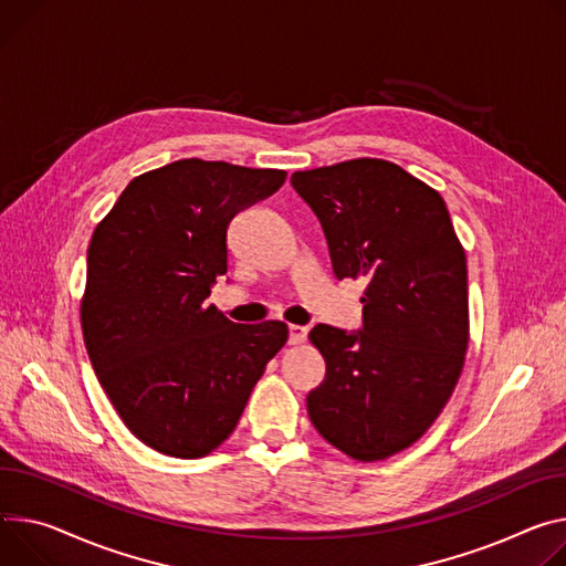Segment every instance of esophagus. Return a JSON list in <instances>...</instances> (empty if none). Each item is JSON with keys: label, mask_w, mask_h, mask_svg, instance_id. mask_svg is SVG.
I'll list each match as a JSON object with an SVG mask.
<instances>
[{"label": "esophagus", "mask_w": 566, "mask_h": 566, "mask_svg": "<svg viewBox=\"0 0 566 566\" xmlns=\"http://www.w3.org/2000/svg\"><path fill=\"white\" fill-rule=\"evenodd\" d=\"M306 334H310V327H304V325H291V327H289V343H291V345H300V343L306 340Z\"/></svg>", "instance_id": "34e87169"}]
</instances>
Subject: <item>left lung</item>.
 Wrapping results in <instances>:
<instances>
[{
  "label": "left lung",
  "instance_id": "left-lung-1",
  "mask_svg": "<svg viewBox=\"0 0 566 566\" xmlns=\"http://www.w3.org/2000/svg\"><path fill=\"white\" fill-rule=\"evenodd\" d=\"M291 185L323 226L334 275L368 280L364 332H310L327 364L310 420L345 455L386 460L427 433L462 373L465 248L442 196L395 163L345 160L295 171Z\"/></svg>",
  "mask_w": 566,
  "mask_h": 566
}]
</instances>
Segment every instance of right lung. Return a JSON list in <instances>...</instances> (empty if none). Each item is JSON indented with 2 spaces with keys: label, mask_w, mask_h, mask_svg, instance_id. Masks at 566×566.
I'll return each instance as SVG.
<instances>
[{
  "label": "right lung",
  "mask_w": 566,
  "mask_h": 566,
  "mask_svg": "<svg viewBox=\"0 0 566 566\" xmlns=\"http://www.w3.org/2000/svg\"><path fill=\"white\" fill-rule=\"evenodd\" d=\"M284 180L282 169L187 158L133 178L96 223L83 340L101 388L146 447L212 453L289 340L282 321L237 325L205 302L228 273V223Z\"/></svg>",
  "instance_id": "right-lung-1"
}]
</instances>
